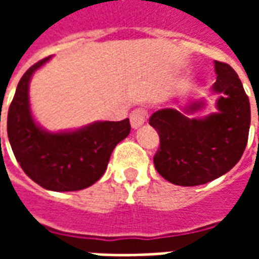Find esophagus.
I'll return each instance as SVG.
<instances>
[{
  "instance_id": "1",
  "label": "esophagus",
  "mask_w": 259,
  "mask_h": 259,
  "mask_svg": "<svg viewBox=\"0 0 259 259\" xmlns=\"http://www.w3.org/2000/svg\"><path fill=\"white\" fill-rule=\"evenodd\" d=\"M147 116H148V115H147L146 109H141V108L135 109V111L132 112V115H130V124H132V127L135 130L141 127L143 124L146 123Z\"/></svg>"
}]
</instances>
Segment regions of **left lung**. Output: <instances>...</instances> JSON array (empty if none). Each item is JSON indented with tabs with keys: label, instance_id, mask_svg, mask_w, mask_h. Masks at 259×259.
Masks as SVG:
<instances>
[{
	"label": "left lung",
	"instance_id": "1",
	"mask_svg": "<svg viewBox=\"0 0 259 259\" xmlns=\"http://www.w3.org/2000/svg\"><path fill=\"white\" fill-rule=\"evenodd\" d=\"M213 65L217 81L211 93L218 94L217 112L195 116L206 105L204 98H198L180 109H159L150 118L159 135L154 165L174 185H205L221 178L239 162L247 146L251 122L248 97L232 66L218 61Z\"/></svg>",
	"mask_w": 259,
	"mask_h": 259
}]
</instances>
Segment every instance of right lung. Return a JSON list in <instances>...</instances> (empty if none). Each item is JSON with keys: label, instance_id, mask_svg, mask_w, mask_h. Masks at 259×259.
<instances>
[{"label": "right lung", "instance_id": "right-lung-1", "mask_svg": "<svg viewBox=\"0 0 259 259\" xmlns=\"http://www.w3.org/2000/svg\"><path fill=\"white\" fill-rule=\"evenodd\" d=\"M50 57L27 69L8 111V139L16 161L37 185L51 191H76L101 178L119 141L130 133L129 119L98 120L73 130L50 132L37 123L29 87L36 70ZM1 120V115H0Z\"/></svg>", "mask_w": 259, "mask_h": 259}]
</instances>
